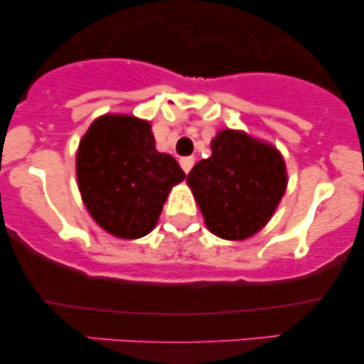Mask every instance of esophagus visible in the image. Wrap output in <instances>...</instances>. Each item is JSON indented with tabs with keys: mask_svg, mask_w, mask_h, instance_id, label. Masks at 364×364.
I'll return each instance as SVG.
<instances>
[{
	"mask_svg": "<svg viewBox=\"0 0 364 364\" xmlns=\"http://www.w3.org/2000/svg\"><path fill=\"white\" fill-rule=\"evenodd\" d=\"M179 164H181L183 171H185V173L188 174V173H190V171H191V168H193L195 157H183L181 161H179Z\"/></svg>",
	"mask_w": 364,
	"mask_h": 364,
	"instance_id": "1",
	"label": "esophagus"
}]
</instances>
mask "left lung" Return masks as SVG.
<instances>
[{
    "instance_id": "8db88e82",
    "label": "left lung",
    "mask_w": 364,
    "mask_h": 364,
    "mask_svg": "<svg viewBox=\"0 0 364 364\" xmlns=\"http://www.w3.org/2000/svg\"><path fill=\"white\" fill-rule=\"evenodd\" d=\"M210 149L186 183L215 236L246 240L269 223L286 191L284 159L270 144L237 129L217 133Z\"/></svg>"
}]
</instances>
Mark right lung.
<instances>
[{
	"label": "right lung",
	"mask_w": 364,
	"mask_h": 364,
	"mask_svg": "<svg viewBox=\"0 0 364 364\" xmlns=\"http://www.w3.org/2000/svg\"><path fill=\"white\" fill-rule=\"evenodd\" d=\"M186 178L176 159L156 150L149 121L104 114L77 152L78 190L104 231L136 240L156 228L171 188Z\"/></svg>",
	"instance_id": "right-lung-1"
}]
</instances>
